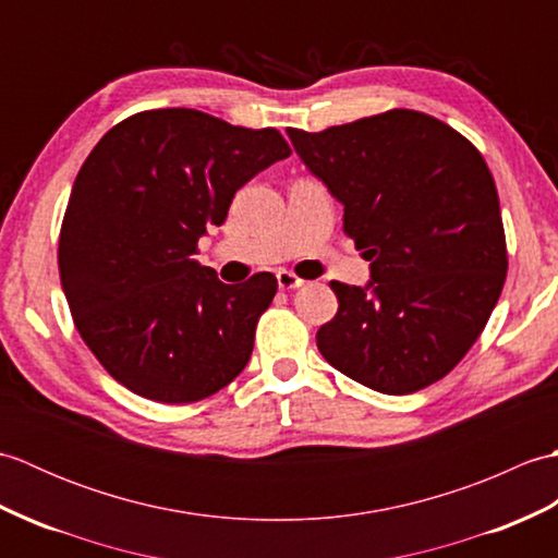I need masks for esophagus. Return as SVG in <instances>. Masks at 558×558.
<instances>
[{
    "label": "esophagus",
    "instance_id": "1",
    "mask_svg": "<svg viewBox=\"0 0 558 558\" xmlns=\"http://www.w3.org/2000/svg\"><path fill=\"white\" fill-rule=\"evenodd\" d=\"M276 278H278L280 290H298V288L304 286V280L294 276V272H290V270H278Z\"/></svg>",
    "mask_w": 558,
    "mask_h": 558
}]
</instances>
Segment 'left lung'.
Masks as SVG:
<instances>
[{
    "instance_id": "obj_1",
    "label": "left lung",
    "mask_w": 558,
    "mask_h": 558,
    "mask_svg": "<svg viewBox=\"0 0 558 558\" xmlns=\"http://www.w3.org/2000/svg\"><path fill=\"white\" fill-rule=\"evenodd\" d=\"M288 136L372 260L364 288L330 282L338 314L318 328V352L388 396L444 378L487 326L508 268L499 194L480 150L414 110Z\"/></svg>"
}]
</instances>
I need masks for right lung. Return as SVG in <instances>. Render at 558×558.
<instances>
[{
    "label": "right lung",
    "mask_w": 558,
    "mask_h": 558,
    "mask_svg": "<svg viewBox=\"0 0 558 558\" xmlns=\"http://www.w3.org/2000/svg\"><path fill=\"white\" fill-rule=\"evenodd\" d=\"M290 156L276 129L189 108L138 112L81 165L59 234V278L83 342L132 393L204 400L242 374L272 272L240 286L194 258L252 177Z\"/></svg>",
    "instance_id": "1"
}]
</instances>
